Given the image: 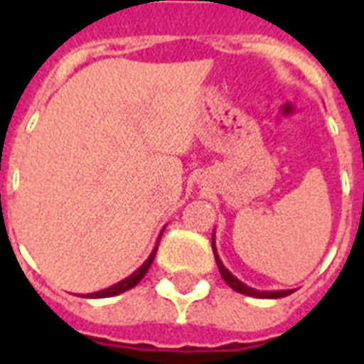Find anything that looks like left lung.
<instances>
[{"instance_id": "8db88e82", "label": "left lung", "mask_w": 364, "mask_h": 364, "mask_svg": "<svg viewBox=\"0 0 364 364\" xmlns=\"http://www.w3.org/2000/svg\"><path fill=\"white\" fill-rule=\"evenodd\" d=\"M215 240V238H213ZM211 247H213V253H215V260H217V266H219V272H221L223 279L230 285V287L234 289V291H238V293L242 294H247V296H257V299H282V296H289V294L293 293V291H270V293H266V291H257V289H251L247 287L245 283H242L240 279H236V277L230 274V272L225 268V264L221 262V259H219V255H217V249H215V242L211 243Z\"/></svg>"}]
</instances>
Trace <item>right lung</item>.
Masks as SVG:
<instances>
[{
    "mask_svg": "<svg viewBox=\"0 0 364 364\" xmlns=\"http://www.w3.org/2000/svg\"><path fill=\"white\" fill-rule=\"evenodd\" d=\"M156 247H159V245H156ZM156 247H154V251L151 253V257L143 262V266H139V268H137L130 277H126V279H122L121 283H117V285H113V287L109 289H104V291H98V293L87 294L88 299H107V296H115V294H121L124 293V291H130L132 287H136L137 283L141 282L143 277H145V274L149 272L151 264H153L154 255H156Z\"/></svg>",
    "mask_w": 364,
    "mask_h": 364,
    "instance_id": "add662e5",
    "label": "right lung"
}]
</instances>
